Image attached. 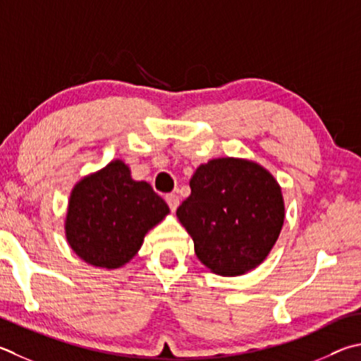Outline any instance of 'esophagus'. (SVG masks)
Listing matches in <instances>:
<instances>
[{
    "label": "esophagus",
    "mask_w": 361,
    "mask_h": 361,
    "mask_svg": "<svg viewBox=\"0 0 361 361\" xmlns=\"http://www.w3.org/2000/svg\"><path fill=\"white\" fill-rule=\"evenodd\" d=\"M166 202H167V205L170 207V209H172V212H175V209L178 208V205H180V197L176 194H167L166 195Z\"/></svg>",
    "instance_id": "34e87169"
}]
</instances>
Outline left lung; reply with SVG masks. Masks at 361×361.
<instances>
[{"label": "left lung", "instance_id": "left-lung-1", "mask_svg": "<svg viewBox=\"0 0 361 361\" xmlns=\"http://www.w3.org/2000/svg\"><path fill=\"white\" fill-rule=\"evenodd\" d=\"M176 218L191 235L197 259L221 276L254 270L270 254L284 224L281 186L260 164L218 158L202 164Z\"/></svg>", "mask_w": 361, "mask_h": 361}]
</instances>
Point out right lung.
<instances>
[{"instance_id":"1","label":"right lung","mask_w":361,"mask_h":361,"mask_svg":"<svg viewBox=\"0 0 361 361\" xmlns=\"http://www.w3.org/2000/svg\"><path fill=\"white\" fill-rule=\"evenodd\" d=\"M169 213V205L149 183L134 180L128 164L115 159L77 181L64 232L82 260L114 270L139 252L148 231Z\"/></svg>"}]
</instances>
